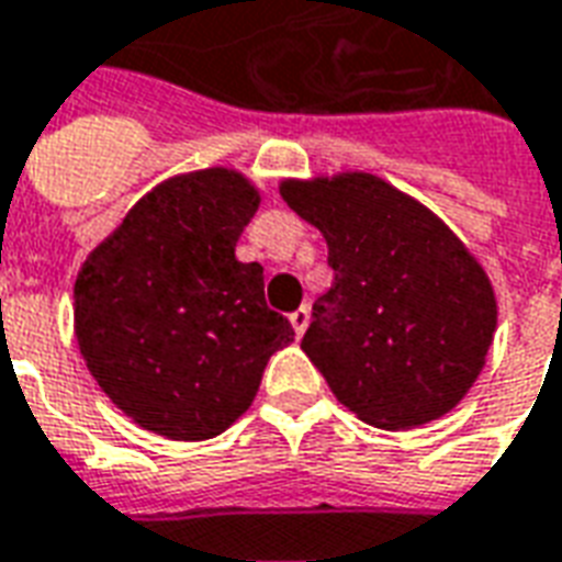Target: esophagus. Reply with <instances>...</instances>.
Here are the masks:
<instances>
[{"label":"esophagus","instance_id":"34e87169","mask_svg":"<svg viewBox=\"0 0 562 562\" xmlns=\"http://www.w3.org/2000/svg\"><path fill=\"white\" fill-rule=\"evenodd\" d=\"M290 324H293V329H296V336H302V333L308 329V308H305V305L296 308V312L290 314Z\"/></svg>","mask_w":562,"mask_h":562}]
</instances>
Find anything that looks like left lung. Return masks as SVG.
Listing matches in <instances>:
<instances>
[{"label":"left lung","mask_w":562,"mask_h":562,"mask_svg":"<svg viewBox=\"0 0 562 562\" xmlns=\"http://www.w3.org/2000/svg\"><path fill=\"white\" fill-rule=\"evenodd\" d=\"M281 196L329 248L333 288L314 300L302 351L336 400L381 429L448 415L496 329L491 281L463 241L375 175L288 181Z\"/></svg>","instance_id":"1"}]
</instances>
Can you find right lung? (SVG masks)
Wrapping results in <instances>:
<instances>
[{
  "label": "right lung",
  "mask_w": 562,
  "mask_h": 562,
  "mask_svg": "<svg viewBox=\"0 0 562 562\" xmlns=\"http://www.w3.org/2000/svg\"><path fill=\"white\" fill-rule=\"evenodd\" d=\"M260 205L236 172L205 169L147 193L75 281L87 369L138 427L178 441L221 436L257 396L293 326L236 238Z\"/></svg>",
  "instance_id": "obj_1"
}]
</instances>
